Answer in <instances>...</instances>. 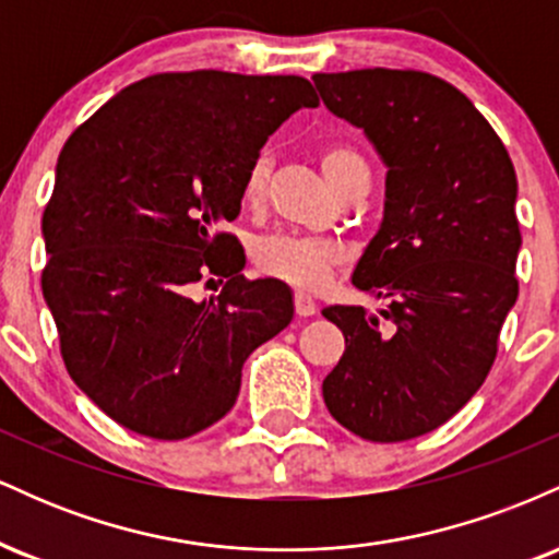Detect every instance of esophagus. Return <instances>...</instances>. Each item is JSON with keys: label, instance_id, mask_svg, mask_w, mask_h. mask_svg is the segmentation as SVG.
<instances>
[{"label": "esophagus", "instance_id": "obj_1", "mask_svg": "<svg viewBox=\"0 0 559 559\" xmlns=\"http://www.w3.org/2000/svg\"><path fill=\"white\" fill-rule=\"evenodd\" d=\"M294 310H297L299 318H310V316H316V312H318V305H316V299L310 297V294L297 292V294H294Z\"/></svg>", "mask_w": 559, "mask_h": 559}]
</instances>
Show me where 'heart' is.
Masks as SVG:
<instances>
[{
    "mask_svg": "<svg viewBox=\"0 0 559 559\" xmlns=\"http://www.w3.org/2000/svg\"><path fill=\"white\" fill-rule=\"evenodd\" d=\"M320 168L333 189H342L355 173L368 170L365 159L346 144H325L320 150ZM271 178V155H258L249 163L243 176V199L249 204L260 202ZM254 262L262 273L286 281L297 288H320L329 281L333 267L342 262V249L336 243L297 234H273L254 243Z\"/></svg>",
    "mask_w": 559,
    "mask_h": 559,
    "instance_id": "obj_1",
    "label": "heart"
}]
</instances>
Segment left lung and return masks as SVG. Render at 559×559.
I'll use <instances>...</instances> for the list:
<instances>
[{
    "label": "left lung",
    "instance_id": "left-lung-1",
    "mask_svg": "<svg viewBox=\"0 0 559 559\" xmlns=\"http://www.w3.org/2000/svg\"><path fill=\"white\" fill-rule=\"evenodd\" d=\"M312 81L386 165L383 217L352 284L389 305L323 310L346 342L325 407L368 441L415 439L463 409L497 357L518 299L515 168L473 102L436 75L368 68Z\"/></svg>",
    "mask_w": 559,
    "mask_h": 559
}]
</instances>
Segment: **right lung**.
I'll return each mask as SVG.
<instances>
[{
    "instance_id": "add662e5",
    "label": "right lung",
    "mask_w": 559,
    "mask_h": 559,
    "mask_svg": "<svg viewBox=\"0 0 559 559\" xmlns=\"http://www.w3.org/2000/svg\"><path fill=\"white\" fill-rule=\"evenodd\" d=\"M301 107L299 75L159 73L102 105L66 141L41 217V292L70 378L115 423L176 441L236 404L247 357L294 318L292 288L247 281L223 223L243 176ZM228 277L217 298L188 288ZM213 281V278H210Z\"/></svg>"
}]
</instances>
